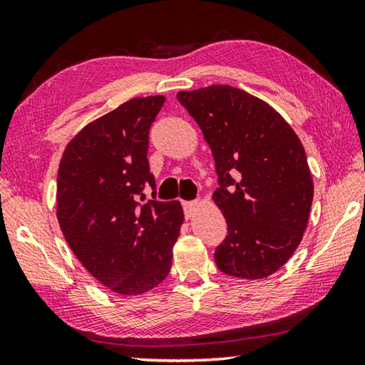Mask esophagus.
Here are the masks:
<instances>
[{
    "mask_svg": "<svg viewBox=\"0 0 365 365\" xmlns=\"http://www.w3.org/2000/svg\"><path fill=\"white\" fill-rule=\"evenodd\" d=\"M200 206H201V202H197V201H185L183 211H185V215H187V219L193 217L197 209H200Z\"/></svg>",
    "mask_w": 365,
    "mask_h": 365,
    "instance_id": "1",
    "label": "esophagus"
}]
</instances>
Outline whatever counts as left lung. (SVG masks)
I'll return each mask as SVG.
<instances>
[{"label":"left lung","mask_w":365,"mask_h":365,"mask_svg":"<svg viewBox=\"0 0 365 365\" xmlns=\"http://www.w3.org/2000/svg\"><path fill=\"white\" fill-rule=\"evenodd\" d=\"M177 100L215 160L212 201L228 227L214 255L219 270L246 280L275 274L299 246L312 206L301 140L270 104L230 85L178 91Z\"/></svg>","instance_id":"8db88e82"}]
</instances>
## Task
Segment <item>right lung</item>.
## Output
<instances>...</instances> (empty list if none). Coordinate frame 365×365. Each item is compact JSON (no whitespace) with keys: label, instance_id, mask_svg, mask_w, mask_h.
Instances as JSON below:
<instances>
[{"label":"right lung","instance_id":"right-lung-1","mask_svg":"<svg viewBox=\"0 0 365 365\" xmlns=\"http://www.w3.org/2000/svg\"><path fill=\"white\" fill-rule=\"evenodd\" d=\"M164 101L133 98L86 123L59 163L56 215L66 242L98 282L122 296L143 294L169 275L185 219L178 201H146L143 193L156 188L148 133Z\"/></svg>","mask_w":365,"mask_h":365}]
</instances>
